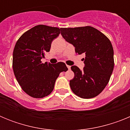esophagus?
<instances>
[{
  "label": "esophagus",
  "mask_w": 130,
  "mask_h": 130,
  "mask_svg": "<svg viewBox=\"0 0 130 130\" xmlns=\"http://www.w3.org/2000/svg\"><path fill=\"white\" fill-rule=\"evenodd\" d=\"M66 66H67V68H68V70H70V68H71L70 66H69V65H66Z\"/></svg>",
  "instance_id": "1"
}]
</instances>
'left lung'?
<instances>
[{"label": "left lung", "instance_id": "obj_1", "mask_svg": "<svg viewBox=\"0 0 130 130\" xmlns=\"http://www.w3.org/2000/svg\"><path fill=\"white\" fill-rule=\"evenodd\" d=\"M60 30L77 54H85L83 70L76 66L71 67L74 73V77L70 81L71 89L82 98L96 97L106 87L114 68V52L110 40L90 26L61 28Z\"/></svg>", "mask_w": 130, "mask_h": 130}]
</instances>
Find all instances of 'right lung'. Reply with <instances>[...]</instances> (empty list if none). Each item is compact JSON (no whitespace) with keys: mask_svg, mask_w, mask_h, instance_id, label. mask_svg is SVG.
Segmentation results:
<instances>
[{"mask_svg":"<svg viewBox=\"0 0 130 130\" xmlns=\"http://www.w3.org/2000/svg\"><path fill=\"white\" fill-rule=\"evenodd\" d=\"M60 33V28L39 25L26 31L16 42L13 52L14 75L31 97L42 98L50 94L60 73L68 70L62 62L53 64L41 61Z\"/></svg>","mask_w":130,"mask_h":130,"instance_id":"obj_1","label":"right lung"}]
</instances>
